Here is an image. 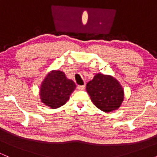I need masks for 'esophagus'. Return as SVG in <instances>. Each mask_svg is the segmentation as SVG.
Wrapping results in <instances>:
<instances>
[{"label": "esophagus", "mask_w": 157, "mask_h": 157, "mask_svg": "<svg viewBox=\"0 0 157 157\" xmlns=\"http://www.w3.org/2000/svg\"><path fill=\"white\" fill-rule=\"evenodd\" d=\"M86 89V86H77V89L78 90H84Z\"/></svg>", "instance_id": "1"}]
</instances>
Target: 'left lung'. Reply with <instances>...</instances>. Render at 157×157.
I'll use <instances>...</instances> for the list:
<instances>
[{
	"label": "left lung",
	"instance_id": "8db88e82",
	"mask_svg": "<svg viewBox=\"0 0 157 157\" xmlns=\"http://www.w3.org/2000/svg\"><path fill=\"white\" fill-rule=\"evenodd\" d=\"M86 91L95 106L104 112L117 109L124 99L123 89L118 81L102 74H97L88 82Z\"/></svg>",
	"mask_w": 157,
	"mask_h": 157
}]
</instances>
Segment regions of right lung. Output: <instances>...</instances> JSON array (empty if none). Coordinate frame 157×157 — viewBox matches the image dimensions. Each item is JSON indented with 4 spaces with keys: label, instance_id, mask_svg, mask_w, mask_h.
Returning <instances> with one entry per match:
<instances>
[{
    "label": "right lung",
    "instance_id": "obj_1",
    "mask_svg": "<svg viewBox=\"0 0 157 157\" xmlns=\"http://www.w3.org/2000/svg\"><path fill=\"white\" fill-rule=\"evenodd\" d=\"M75 89L76 85L74 81L66 78L64 72L52 71L41 84V102L52 109H57L67 102Z\"/></svg>",
    "mask_w": 157,
    "mask_h": 157
}]
</instances>
